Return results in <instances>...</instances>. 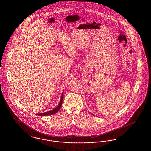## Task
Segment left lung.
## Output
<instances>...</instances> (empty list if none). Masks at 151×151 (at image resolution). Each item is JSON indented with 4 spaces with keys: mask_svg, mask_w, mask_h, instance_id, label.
Here are the masks:
<instances>
[{
    "mask_svg": "<svg viewBox=\"0 0 151 151\" xmlns=\"http://www.w3.org/2000/svg\"><path fill=\"white\" fill-rule=\"evenodd\" d=\"M92 114V115H93V114Z\"/></svg>",
    "mask_w": 151,
    "mask_h": 151,
    "instance_id": "8db88e82",
    "label": "left lung"
}]
</instances>
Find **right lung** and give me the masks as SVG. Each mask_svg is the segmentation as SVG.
<instances>
[{
	"label": "right lung",
	"instance_id": "obj_1",
	"mask_svg": "<svg viewBox=\"0 0 151 151\" xmlns=\"http://www.w3.org/2000/svg\"><path fill=\"white\" fill-rule=\"evenodd\" d=\"M63 92H62V96H61V99H60V102H59V104H58V105L57 108L51 110L49 111L45 112V113H42L36 114V115H40V116H47V115H52V114H54L57 113L58 111L60 110V107L62 106V102H63Z\"/></svg>",
	"mask_w": 151,
	"mask_h": 151
}]
</instances>
